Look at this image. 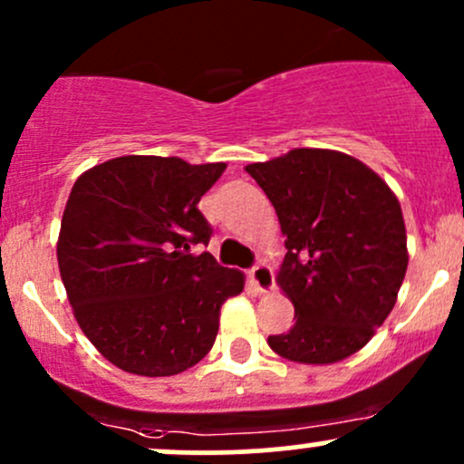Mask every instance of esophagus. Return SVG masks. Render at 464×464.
<instances>
[{
  "instance_id": "obj_1",
  "label": "esophagus",
  "mask_w": 464,
  "mask_h": 464,
  "mask_svg": "<svg viewBox=\"0 0 464 464\" xmlns=\"http://www.w3.org/2000/svg\"><path fill=\"white\" fill-rule=\"evenodd\" d=\"M248 279H251V284L256 286V290L259 295H266L271 293L273 286H275V279H273V268L268 266V264L259 262L256 268H253L251 273H248Z\"/></svg>"
}]
</instances>
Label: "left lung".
Listing matches in <instances>:
<instances>
[{"label": "left lung", "instance_id": "8db88e82", "mask_svg": "<svg viewBox=\"0 0 464 464\" xmlns=\"http://www.w3.org/2000/svg\"><path fill=\"white\" fill-rule=\"evenodd\" d=\"M246 171L286 237L275 279L297 317L268 345L295 363L348 359L383 325L405 279L410 256L399 198L365 162L334 150L297 147Z\"/></svg>", "mask_w": 464, "mask_h": 464}]
</instances>
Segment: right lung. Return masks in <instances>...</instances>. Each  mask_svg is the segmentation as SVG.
<instances>
[{
  "instance_id": "add662e5",
  "label": "right lung",
  "mask_w": 464,
  "mask_h": 464,
  "mask_svg": "<svg viewBox=\"0 0 464 464\" xmlns=\"http://www.w3.org/2000/svg\"><path fill=\"white\" fill-rule=\"evenodd\" d=\"M224 169L119 156L76 178L57 240L61 282L76 324L116 368L174 376L213 348L244 273L191 246L211 237L198 202Z\"/></svg>"
}]
</instances>
